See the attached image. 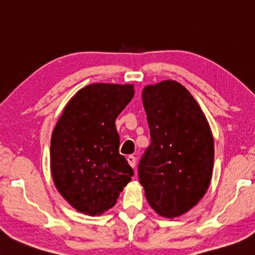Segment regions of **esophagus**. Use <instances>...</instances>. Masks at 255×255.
Listing matches in <instances>:
<instances>
[{
    "label": "esophagus",
    "instance_id": "esophagus-1",
    "mask_svg": "<svg viewBox=\"0 0 255 255\" xmlns=\"http://www.w3.org/2000/svg\"><path fill=\"white\" fill-rule=\"evenodd\" d=\"M127 160H128V163L130 164L131 168L136 167V158H134L133 156H128L127 157Z\"/></svg>",
    "mask_w": 255,
    "mask_h": 255
}]
</instances>
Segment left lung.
I'll return each mask as SVG.
<instances>
[{"label": "left lung", "instance_id": "left-lung-1", "mask_svg": "<svg viewBox=\"0 0 255 255\" xmlns=\"http://www.w3.org/2000/svg\"><path fill=\"white\" fill-rule=\"evenodd\" d=\"M142 103L150 144L139 162V181L154 211L179 217L201 200L210 184L211 129L196 99L176 81L148 85Z\"/></svg>", "mask_w": 255, "mask_h": 255}]
</instances>
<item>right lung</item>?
Wrapping results in <instances>:
<instances>
[{
	"label": "right lung",
	"instance_id": "obj_1",
	"mask_svg": "<svg viewBox=\"0 0 255 255\" xmlns=\"http://www.w3.org/2000/svg\"><path fill=\"white\" fill-rule=\"evenodd\" d=\"M133 85L92 84L65 106L51 140L55 186L77 211L97 216L115 206L133 170L119 153L116 118Z\"/></svg>",
	"mask_w": 255,
	"mask_h": 255
}]
</instances>
